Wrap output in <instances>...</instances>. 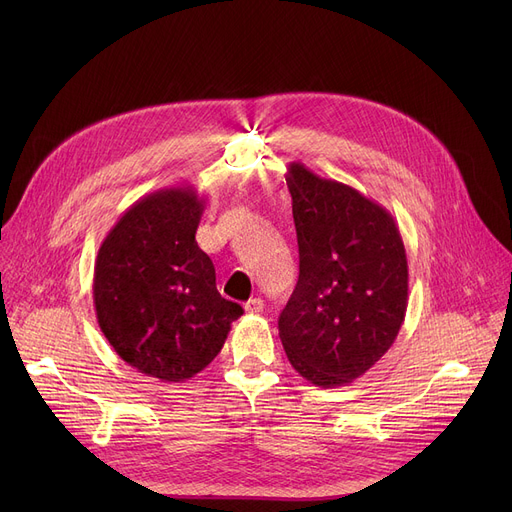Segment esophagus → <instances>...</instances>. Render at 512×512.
<instances>
[{
  "label": "esophagus",
  "mask_w": 512,
  "mask_h": 512,
  "mask_svg": "<svg viewBox=\"0 0 512 512\" xmlns=\"http://www.w3.org/2000/svg\"><path fill=\"white\" fill-rule=\"evenodd\" d=\"M263 307H265V303H263V299H259V297L249 299V301L245 303V311H247V313H261Z\"/></svg>",
  "instance_id": "1"
}]
</instances>
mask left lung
I'll list each match as a JSON object with an SVG mask.
<instances>
[{
	"mask_svg": "<svg viewBox=\"0 0 512 512\" xmlns=\"http://www.w3.org/2000/svg\"><path fill=\"white\" fill-rule=\"evenodd\" d=\"M299 282L278 319L288 361L321 388L351 384L394 344L409 265L390 211L353 186L288 166Z\"/></svg>",
	"mask_w": 512,
	"mask_h": 512,
	"instance_id": "8db88e82",
	"label": "left lung"
}]
</instances>
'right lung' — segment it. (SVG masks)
I'll return each instance as SVG.
<instances>
[{
	"mask_svg": "<svg viewBox=\"0 0 512 512\" xmlns=\"http://www.w3.org/2000/svg\"><path fill=\"white\" fill-rule=\"evenodd\" d=\"M203 209L195 188H161L122 213L95 261L103 336L122 361L161 382L195 378L242 315L215 288V267L195 240Z\"/></svg>",
	"mask_w": 512,
	"mask_h": 512,
	"instance_id": "right-lung-1",
	"label": "right lung"
}]
</instances>
